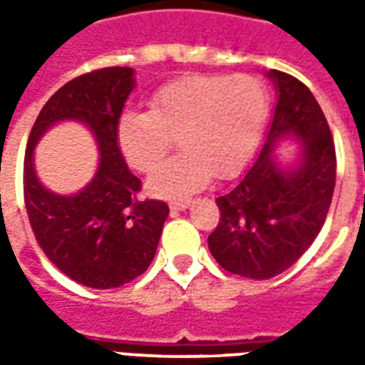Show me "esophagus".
I'll return each instance as SVG.
<instances>
[{
  "instance_id": "34e87169",
  "label": "esophagus",
  "mask_w": 365,
  "mask_h": 365,
  "mask_svg": "<svg viewBox=\"0 0 365 365\" xmlns=\"http://www.w3.org/2000/svg\"><path fill=\"white\" fill-rule=\"evenodd\" d=\"M190 199H178V201H172V203H170V209H174V211H183V209L190 207Z\"/></svg>"
}]
</instances>
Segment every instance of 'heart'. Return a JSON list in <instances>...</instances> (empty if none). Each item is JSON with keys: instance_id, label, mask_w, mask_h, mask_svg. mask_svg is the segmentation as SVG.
Wrapping results in <instances>:
<instances>
[{"instance_id": "1", "label": "heart", "mask_w": 365, "mask_h": 365, "mask_svg": "<svg viewBox=\"0 0 365 365\" xmlns=\"http://www.w3.org/2000/svg\"><path fill=\"white\" fill-rule=\"evenodd\" d=\"M268 115V90L250 74H191L162 86L148 113L127 111L117 120V144L138 172H152L178 140L182 154L146 182L154 197L199 191L215 174L230 178L245 166Z\"/></svg>"}]
</instances>
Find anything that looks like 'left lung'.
<instances>
[{
	"label": "left lung",
	"mask_w": 365,
	"mask_h": 365,
	"mask_svg": "<svg viewBox=\"0 0 365 365\" xmlns=\"http://www.w3.org/2000/svg\"><path fill=\"white\" fill-rule=\"evenodd\" d=\"M277 91L274 119L258 158L242 180L217 197L221 219L209 250L230 274L269 279L291 268L313 245L336 183V152L321 105L297 78L269 70ZM297 138L299 156L283 168L273 150Z\"/></svg>",
	"instance_id": "obj_1"
}]
</instances>
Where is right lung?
I'll use <instances>...</instances> for the list:
<instances>
[{"label":"right lung","instance_id":"1","mask_svg":"<svg viewBox=\"0 0 365 365\" xmlns=\"http://www.w3.org/2000/svg\"><path fill=\"white\" fill-rule=\"evenodd\" d=\"M133 88V68L78 76L44 103L25 152L23 191L36 242L62 274L93 289H113L144 274L170 213L164 201L136 199L140 180L117 144V120ZM62 120L83 122L100 148L96 175L74 196L46 190L34 172L36 143Z\"/></svg>","mask_w":365,"mask_h":365}]
</instances>
